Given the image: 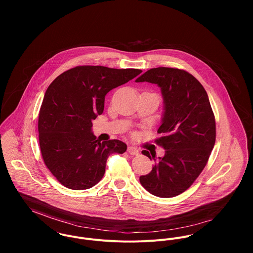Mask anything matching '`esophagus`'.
<instances>
[{
  "instance_id": "obj_1",
  "label": "esophagus",
  "mask_w": 253,
  "mask_h": 253,
  "mask_svg": "<svg viewBox=\"0 0 253 253\" xmlns=\"http://www.w3.org/2000/svg\"><path fill=\"white\" fill-rule=\"evenodd\" d=\"M127 152H128L130 155H132V156H136V155L139 154L138 149L135 148V147H133V146H129V147L127 148Z\"/></svg>"
}]
</instances>
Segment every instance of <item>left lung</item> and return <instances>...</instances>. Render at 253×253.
I'll list each match as a JSON object with an SVG mask.
<instances>
[{"label": "left lung", "instance_id": "8db88e82", "mask_svg": "<svg viewBox=\"0 0 253 253\" xmlns=\"http://www.w3.org/2000/svg\"><path fill=\"white\" fill-rule=\"evenodd\" d=\"M161 87L164 115L156 143L165 150L142 154L155 161L151 172L139 180L145 189L160 198H171L185 192L205 169L215 144V118L208 93L190 73L176 68H153L136 79Z\"/></svg>", "mask_w": 253, "mask_h": 253}]
</instances>
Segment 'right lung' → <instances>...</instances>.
I'll use <instances>...</instances> for the list:
<instances>
[{"label":"right lung","instance_id":"add662e5","mask_svg":"<svg viewBox=\"0 0 253 253\" xmlns=\"http://www.w3.org/2000/svg\"><path fill=\"white\" fill-rule=\"evenodd\" d=\"M141 72L77 66L49 84L39 113V142L44 165L63 186L72 190L93 187L105 173L109 156L126 151V144L118 139H96L92 120L103 113L111 89Z\"/></svg>","mask_w":253,"mask_h":253}]
</instances>
